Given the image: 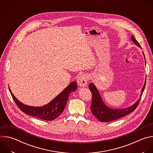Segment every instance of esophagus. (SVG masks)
I'll return each instance as SVG.
<instances>
[{
  "label": "esophagus",
  "instance_id": "1",
  "mask_svg": "<svg viewBox=\"0 0 153 153\" xmlns=\"http://www.w3.org/2000/svg\"><path fill=\"white\" fill-rule=\"evenodd\" d=\"M77 84L82 87L86 86L87 85V82H88V80H87V76L85 74H82L77 79Z\"/></svg>",
  "mask_w": 153,
  "mask_h": 153
}]
</instances>
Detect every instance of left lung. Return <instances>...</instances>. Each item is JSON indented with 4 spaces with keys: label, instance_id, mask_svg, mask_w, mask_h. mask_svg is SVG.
Here are the masks:
<instances>
[{
    "label": "left lung",
    "instance_id": "left-lung-1",
    "mask_svg": "<svg viewBox=\"0 0 153 153\" xmlns=\"http://www.w3.org/2000/svg\"><path fill=\"white\" fill-rule=\"evenodd\" d=\"M131 39L136 45L139 46V47H141L139 43L136 40V39L134 38L133 36H131ZM143 55H144V53H143ZM145 84H146V81L142 89V93L140 94V96H142L143 92L144 91ZM88 87L92 94V100H91V112L93 114L100 122H108L110 121L115 120L130 114L131 113H132L135 110V109L137 108L140 102V99H139L137 102H136L135 104H134L131 107H128L127 108H124V109L114 110V109L108 108L107 106L105 105V103L102 101V99L100 97L99 91L96 88V86L93 83H90L88 85Z\"/></svg>",
    "mask_w": 153,
    "mask_h": 153
}]
</instances>
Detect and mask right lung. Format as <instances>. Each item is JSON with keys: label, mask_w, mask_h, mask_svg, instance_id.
Wrapping results in <instances>:
<instances>
[{"label": "right lung", "mask_w": 153, "mask_h": 153, "mask_svg": "<svg viewBox=\"0 0 153 153\" xmlns=\"http://www.w3.org/2000/svg\"><path fill=\"white\" fill-rule=\"evenodd\" d=\"M77 88V83L72 82L51 102L45 106L40 107L31 106L21 103L14 97L10 88L9 90L16 104L22 111L27 115L42 120H53L62 114L66 106L71 91H76Z\"/></svg>", "instance_id": "obj_1"}]
</instances>
